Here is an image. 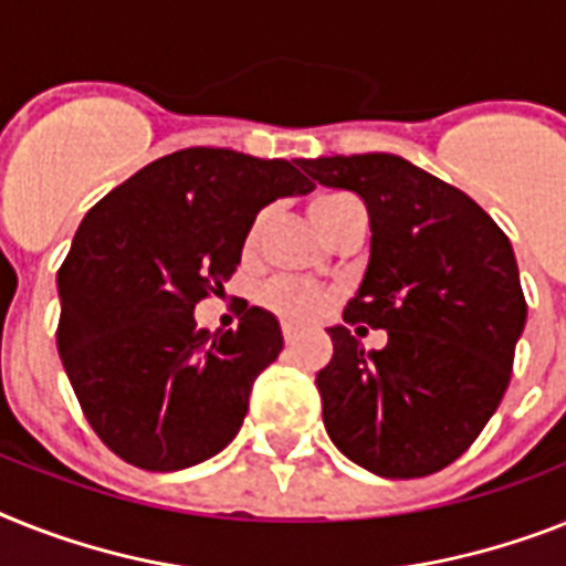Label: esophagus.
Returning <instances> with one entry per match:
<instances>
[{
	"label": "esophagus",
	"mask_w": 566,
	"mask_h": 566,
	"mask_svg": "<svg viewBox=\"0 0 566 566\" xmlns=\"http://www.w3.org/2000/svg\"><path fill=\"white\" fill-rule=\"evenodd\" d=\"M283 340H286V344H294V340H297V326L283 324Z\"/></svg>",
	"instance_id": "esophagus-1"
}]
</instances>
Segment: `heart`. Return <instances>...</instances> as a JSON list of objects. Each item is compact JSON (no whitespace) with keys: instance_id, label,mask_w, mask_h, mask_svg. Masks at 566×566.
Masks as SVG:
<instances>
[{"instance_id":"obj_1","label":"heart","mask_w":566,"mask_h":566,"mask_svg":"<svg viewBox=\"0 0 566 566\" xmlns=\"http://www.w3.org/2000/svg\"><path fill=\"white\" fill-rule=\"evenodd\" d=\"M356 202L349 193H338V190H324V193H317L310 199V219L315 222V228L321 233H326L333 228L335 219L344 213V208ZM265 226V213L251 222L249 233H245V242H242V249L245 254L256 249V242H260V233H263ZM326 301H329V294L324 289L310 286V283H294V280H272V283H265L263 292H260V303H263L265 310H272L274 315L286 317V321H294V324H310L315 321L321 312H324Z\"/></svg>"}]
</instances>
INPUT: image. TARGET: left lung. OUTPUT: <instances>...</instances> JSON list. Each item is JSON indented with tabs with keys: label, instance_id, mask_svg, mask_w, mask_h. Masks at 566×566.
Segmentation results:
<instances>
[{
	"label": "left lung",
	"instance_id": "1",
	"mask_svg": "<svg viewBox=\"0 0 566 566\" xmlns=\"http://www.w3.org/2000/svg\"><path fill=\"white\" fill-rule=\"evenodd\" d=\"M370 213V263L344 321L387 329L364 349L333 326L317 373L340 454L378 478H424L469 451L512 378L526 301L506 233L471 196L390 153L301 158Z\"/></svg>",
	"mask_w": 566,
	"mask_h": 566
}]
</instances>
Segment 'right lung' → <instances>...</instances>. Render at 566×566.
Segmentation results:
<instances>
[{
    "mask_svg": "<svg viewBox=\"0 0 566 566\" xmlns=\"http://www.w3.org/2000/svg\"><path fill=\"white\" fill-rule=\"evenodd\" d=\"M315 188L301 161L190 147L158 158L83 217L57 272V349L95 433L120 460L179 471L240 433L254 378L280 356L272 312L196 326L226 292L256 213Z\"/></svg>",
    "mask_w": 566,
    "mask_h": 566,
    "instance_id": "right-lung-1",
    "label": "right lung"
}]
</instances>
